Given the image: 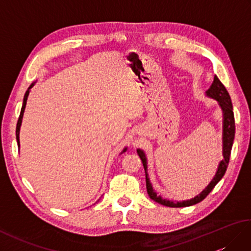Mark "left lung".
Segmentation results:
<instances>
[{
    "label": "left lung",
    "instance_id": "obj_1",
    "mask_svg": "<svg viewBox=\"0 0 251 251\" xmlns=\"http://www.w3.org/2000/svg\"><path fill=\"white\" fill-rule=\"evenodd\" d=\"M206 96L207 97L217 100L218 104H219V106L222 110V114H223L222 155H223V159L219 163V165H218V169H217L215 177L212 178L209 184H208L199 195H196L195 197H193V199H191V200L181 201H169L166 199H163L161 195H157V193L154 191L153 186L150 182V179H149L148 159H147L146 154H145V152H143V150H141V149H138L137 150L138 155H139V157L141 158L143 167H145V170H146V182H147L148 194H149V196H150L151 200L158 202V204L167 206V207H174V208L188 207V206L195 205V204H197V202L201 201L208 194L210 193L212 189H214L216 184L222 179V177L225 176V174L226 172L228 161H230L234 136H235V121H234V113H233V105H232L231 97H230V95H228L226 88L225 87V85L220 82V79L218 78L216 75L214 77V82H212L211 86L206 92Z\"/></svg>",
    "mask_w": 251,
    "mask_h": 251
}]
</instances>
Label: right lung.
Segmentation results:
<instances>
[{
  "label": "right lung",
  "instance_id": "right-lung-1",
  "mask_svg": "<svg viewBox=\"0 0 251 251\" xmlns=\"http://www.w3.org/2000/svg\"><path fill=\"white\" fill-rule=\"evenodd\" d=\"M34 84H35V82H34V83H32V84L30 85V87L28 88V90H26L25 94V97H24V102H23V108H21V111H20V115H19V119H18V122H17V127H16V139H17V145H18V147H20V141H19V132H20L21 123H23V117H24V112H25V109L26 100H28V96H29V94H30V89L34 86ZM126 150H127V148H124V150H123V151L121 152V154H122V153H124V152H126Z\"/></svg>",
  "mask_w": 251,
  "mask_h": 251
}]
</instances>
